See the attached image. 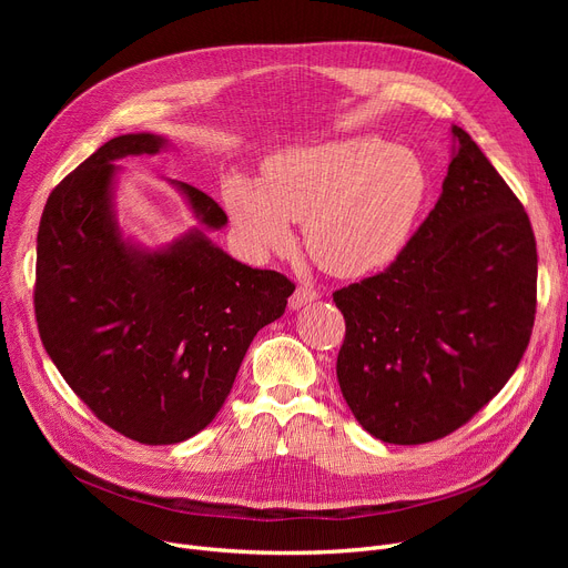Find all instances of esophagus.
<instances>
[{
    "instance_id": "esophagus-1",
    "label": "esophagus",
    "mask_w": 568,
    "mask_h": 568,
    "mask_svg": "<svg viewBox=\"0 0 568 568\" xmlns=\"http://www.w3.org/2000/svg\"><path fill=\"white\" fill-rule=\"evenodd\" d=\"M320 296V292L315 290V287H311V285H300L294 290V294L290 296V308L292 311H300L302 306H306L308 302H315Z\"/></svg>"
}]
</instances>
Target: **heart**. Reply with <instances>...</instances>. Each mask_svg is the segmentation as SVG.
Segmentation results:
<instances>
[{"label":"heart","instance_id":"heart-1","mask_svg":"<svg viewBox=\"0 0 568 568\" xmlns=\"http://www.w3.org/2000/svg\"><path fill=\"white\" fill-rule=\"evenodd\" d=\"M426 195V174L409 149L379 138H347L287 149L266 161L260 182L223 184L236 234L255 253L285 251L306 223L313 260L338 276L389 264L405 246Z\"/></svg>","mask_w":568,"mask_h":568}]
</instances>
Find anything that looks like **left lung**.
I'll return each mask as SVG.
<instances>
[{"instance_id":"left-lung-1","label":"left lung","mask_w":568,"mask_h":568,"mask_svg":"<svg viewBox=\"0 0 568 568\" xmlns=\"http://www.w3.org/2000/svg\"><path fill=\"white\" fill-rule=\"evenodd\" d=\"M442 195L384 272L334 292L336 375L373 437L426 444L516 373L536 313V239L516 193L460 126Z\"/></svg>"}]
</instances>
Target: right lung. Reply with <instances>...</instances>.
<instances>
[{
  "instance_id": "obj_1",
  "label": "right lung",
  "mask_w": 568,
  "mask_h": 568,
  "mask_svg": "<svg viewBox=\"0 0 568 568\" xmlns=\"http://www.w3.org/2000/svg\"><path fill=\"white\" fill-rule=\"evenodd\" d=\"M154 133L99 146L50 193L37 236L34 311L52 364L112 430L176 444L212 424L248 345L285 313L294 283L232 260L191 230L163 251L131 246L112 209L114 161L156 154ZM204 227L227 223L174 182Z\"/></svg>"
}]
</instances>
